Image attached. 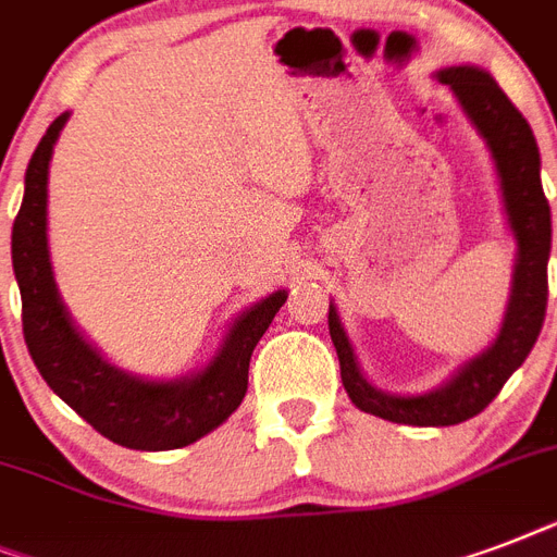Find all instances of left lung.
<instances>
[{
  "label": "left lung",
  "instance_id": "left-lung-1",
  "mask_svg": "<svg viewBox=\"0 0 557 557\" xmlns=\"http://www.w3.org/2000/svg\"><path fill=\"white\" fill-rule=\"evenodd\" d=\"M440 81L454 89L466 115L474 121L492 150L500 173L506 216L518 239L515 283H511V300L500 335L492 349L468 361L459 375H454V381L442 389H433L428 396H387L367 384L356 364L352 344L338 321V312L335 306H330V335L338 349L341 381L352 405L387 422L416 424V428L459 424L492 405L511 372L527 361L535 347L546 318V297H549L546 262L553 248V219L541 185V152L532 126L506 98V91L480 69L454 65L440 72Z\"/></svg>",
  "mask_w": 557,
  "mask_h": 557
}]
</instances>
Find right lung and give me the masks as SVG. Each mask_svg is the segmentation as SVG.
<instances>
[{
	"label": "right lung",
	"mask_w": 557,
	"mask_h": 557,
	"mask_svg": "<svg viewBox=\"0 0 557 557\" xmlns=\"http://www.w3.org/2000/svg\"><path fill=\"white\" fill-rule=\"evenodd\" d=\"M65 117L48 126L25 170V196L13 219L11 260L22 295V335L46 384L107 440L135 450H173L201 440L234 413L248 389L257 341L286 304L274 292L234 323L216 361L196 379L141 381L107 364L81 338L57 297L46 243L48 161Z\"/></svg>",
	"instance_id": "1"
}]
</instances>
